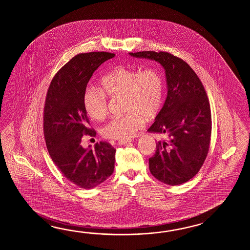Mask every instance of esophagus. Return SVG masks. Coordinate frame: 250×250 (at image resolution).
Returning a JSON list of instances; mask_svg holds the SVG:
<instances>
[{
	"mask_svg": "<svg viewBox=\"0 0 250 250\" xmlns=\"http://www.w3.org/2000/svg\"><path fill=\"white\" fill-rule=\"evenodd\" d=\"M129 142H130V141H128V140H119V141H118V145L123 146V145H126V144H128Z\"/></svg>",
	"mask_w": 250,
	"mask_h": 250,
	"instance_id": "obj_1",
	"label": "esophagus"
}]
</instances>
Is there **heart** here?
Returning <instances> with one entry per match:
<instances>
[{
  "mask_svg": "<svg viewBox=\"0 0 250 250\" xmlns=\"http://www.w3.org/2000/svg\"><path fill=\"white\" fill-rule=\"evenodd\" d=\"M99 89L87 88L83 94L86 114L99 121L108 112L107 97H122L121 117L113 118L102 128L106 138L127 140L145 125V121L158 115L164 100L165 80L157 68L138 69L120 66L108 71L99 80Z\"/></svg>",
  "mask_w": 250,
  "mask_h": 250,
  "instance_id": "b5f03b06",
  "label": "heart"
}]
</instances>
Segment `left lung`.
<instances>
[{"mask_svg": "<svg viewBox=\"0 0 250 250\" xmlns=\"http://www.w3.org/2000/svg\"><path fill=\"white\" fill-rule=\"evenodd\" d=\"M129 54L158 62L167 79V98L147 131L166 134L168 140L156 143L155 154L149 158L150 172L167 185L185 183L201 169L211 143L212 115L207 92L191 67L171 53Z\"/></svg>", "mask_w": 250, "mask_h": 250, "instance_id": "obj_1", "label": "left lung"}]
</instances>
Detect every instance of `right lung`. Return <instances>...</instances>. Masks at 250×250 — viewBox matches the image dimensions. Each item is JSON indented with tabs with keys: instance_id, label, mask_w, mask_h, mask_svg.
I'll list each match as a JSON object with an SVG mask.
<instances>
[{
	"instance_id": "add662e5",
	"label": "right lung",
	"mask_w": 250,
	"mask_h": 250,
	"mask_svg": "<svg viewBox=\"0 0 250 250\" xmlns=\"http://www.w3.org/2000/svg\"><path fill=\"white\" fill-rule=\"evenodd\" d=\"M114 53H79L59 69L50 83L43 107V135L53 163L68 181L93 188L112 175L116 149L106 141L95 149L81 146L82 138L96 136L83 106V94L93 73Z\"/></svg>"
}]
</instances>
